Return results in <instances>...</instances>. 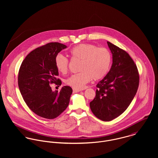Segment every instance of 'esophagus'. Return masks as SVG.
Returning a JSON list of instances; mask_svg holds the SVG:
<instances>
[{
  "mask_svg": "<svg viewBox=\"0 0 158 158\" xmlns=\"http://www.w3.org/2000/svg\"><path fill=\"white\" fill-rule=\"evenodd\" d=\"M81 90H77V89H73V93H77V92H80Z\"/></svg>",
  "mask_w": 158,
  "mask_h": 158,
  "instance_id": "esophagus-1",
  "label": "esophagus"
}]
</instances>
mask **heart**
Here are the masks:
<instances>
[{
    "label": "heart",
    "instance_id": "1",
    "mask_svg": "<svg viewBox=\"0 0 158 158\" xmlns=\"http://www.w3.org/2000/svg\"><path fill=\"white\" fill-rule=\"evenodd\" d=\"M73 58L80 60L79 73L71 75L66 80V84L74 89L81 90L92 79L98 80L108 72L111 63V55L106 48H98L90 44H80L73 47L70 52ZM57 70L67 73L68 58L62 54H58L55 60Z\"/></svg>",
    "mask_w": 158,
    "mask_h": 158
}]
</instances>
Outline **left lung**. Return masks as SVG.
<instances>
[{
	"mask_svg": "<svg viewBox=\"0 0 158 158\" xmlns=\"http://www.w3.org/2000/svg\"><path fill=\"white\" fill-rule=\"evenodd\" d=\"M107 44L113 55V64L97 85L96 95L89 104L93 114L105 122L118 117L127 109L139 83L137 69L129 54L108 41Z\"/></svg>",
	"mask_w": 158,
	"mask_h": 158,
	"instance_id": "8db88e82",
	"label": "left lung"
}]
</instances>
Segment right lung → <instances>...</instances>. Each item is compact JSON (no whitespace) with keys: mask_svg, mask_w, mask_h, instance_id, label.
Listing matches in <instances>:
<instances>
[{"mask_svg":"<svg viewBox=\"0 0 158 158\" xmlns=\"http://www.w3.org/2000/svg\"><path fill=\"white\" fill-rule=\"evenodd\" d=\"M67 46L50 43L31 51L24 59L19 69L18 86L28 108L38 115L48 119L57 117L68 106L72 89L62 87L60 92L53 91L50 83L61 85L56 79L58 70L55 57Z\"/></svg>","mask_w":158,"mask_h":158,"instance_id":"1","label":"right lung"}]
</instances>
